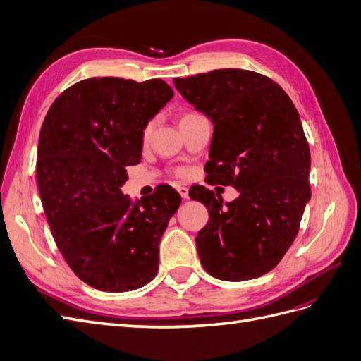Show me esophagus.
<instances>
[{
	"mask_svg": "<svg viewBox=\"0 0 361 361\" xmlns=\"http://www.w3.org/2000/svg\"><path fill=\"white\" fill-rule=\"evenodd\" d=\"M178 192L180 194V197H182L183 200L188 199V188H187V187H178Z\"/></svg>",
	"mask_w": 361,
	"mask_h": 361,
	"instance_id": "esophagus-1",
	"label": "esophagus"
}]
</instances>
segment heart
<instances>
[{
	"label": "heart",
	"instance_id": "b5f03b06",
	"mask_svg": "<svg viewBox=\"0 0 361 361\" xmlns=\"http://www.w3.org/2000/svg\"><path fill=\"white\" fill-rule=\"evenodd\" d=\"M191 114H194V113H183L182 116H180V120H183V118H187L188 116H191ZM179 120V122H180ZM152 129H154V122H147L146 125H145V128H143V130H141V138H143L145 141L150 137V134H152ZM174 174H176V176H179V178H185L187 176V170L185 169H176L174 170Z\"/></svg>",
	"mask_w": 361,
	"mask_h": 361
}]
</instances>
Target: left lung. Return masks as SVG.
Returning <instances> with one entry per match:
<instances>
[{"label": "left lung", "mask_w": 361, "mask_h": 361, "mask_svg": "<svg viewBox=\"0 0 361 361\" xmlns=\"http://www.w3.org/2000/svg\"><path fill=\"white\" fill-rule=\"evenodd\" d=\"M173 82L214 123L207 178L239 191L226 203L204 187L190 194L209 212L195 238L202 265L227 281L264 276L292 245L310 199V149L297 108L253 71L218 69Z\"/></svg>", "instance_id": "8db88e82"}]
</instances>
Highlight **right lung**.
Here are the masks:
<instances>
[{
	"label": "right lung",
	"instance_id": "right-lung-1",
	"mask_svg": "<svg viewBox=\"0 0 361 361\" xmlns=\"http://www.w3.org/2000/svg\"><path fill=\"white\" fill-rule=\"evenodd\" d=\"M171 97L158 78H89L64 90L43 120V211L64 260L94 289L128 292L157 276L161 236L180 195L162 187L133 204L120 187L126 167L141 161V130Z\"/></svg>",
	"mask_w": 361,
	"mask_h": 361
}]
</instances>
